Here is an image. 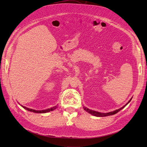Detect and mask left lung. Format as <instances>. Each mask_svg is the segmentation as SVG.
I'll use <instances>...</instances> for the list:
<instances>
[{
    "label": "left lung",
    "mask_w": 147,
    "mask_h": 147,
    "mask_svg": "<svg viewBox=\"0 0 147 147\" xmlns=\"http://www.w3.org/2000/svg\"><path fill=\"white\" fill-rule=\"evenodd\" d=\"M132 97H131V99L128 101L127 103H126L123 107H122L121 108H120V109H117V110H114V111H113V112H108V113H101V112H97V111H94V110H92L86 108V107H83V109H84V110L86 111V112H87L89 113H90L91 115H93V116L97 117H107V116H110V115H113L116 114V113H117L118 112H119L120 110H122L123 109H124V108L125 107L131 102V100H132Z\"/></svg>",
    "instance_id": "8db88e82"
}]
</instances>
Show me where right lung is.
Segmentation results:
<instances>
[{
    "label": "right lung",
    "instance_id": "1",
    "mask_svg": "<svg viewBox=\"0 0 147 147\" xmlns=\"http://www.w3.org/2000/svg\"><path fill=\"white\" fill-rule=\"evenodd\" d=\"M21 106L22 107H23L24 109L27 110L28 111H30V112H31L37 113H45L50 112H51V111H53V110H55L57 108V105H56L55 107H51V108H50V109H45V110H34V109H32L28 108V107H24V106L21 105Z\"/></svg>",
    "mask_w": 147,
    "mask_h": 147
}]
</instances>
